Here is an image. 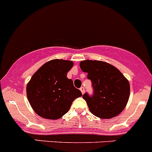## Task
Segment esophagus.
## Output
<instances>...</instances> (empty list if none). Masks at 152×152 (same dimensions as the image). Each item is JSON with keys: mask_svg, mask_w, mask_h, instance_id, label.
<instances>
[{"mask_svg": "<svg viewBox=\"0 0 152 152\" xmlns=\"http://www.w3.org/2000/svg\"><path fill=\"white\" fill-rule=\"evenodd\" d=\"M80 91H81V92H82V94H84L85 93V88L84 87H81L80 88Z\"/></svg>", "mask_w": 152, "mask_h": 152, "instance_id": "1", "label": "esophagus"}]
</instances>
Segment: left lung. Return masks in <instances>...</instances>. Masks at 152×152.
<instances>
[{"label": "left lung", "mask_w": 152, "mask_h": 152, "mask_svg": "<svg viewBox=\"0 0 152 152\" xmlns=\"http://www.w3.org/2000/svg\"><path fill=\"white\" fill-rule=\"evenodd\" d=\"M80 68L88 73L94 94L83 95L93 115L100 118H112L125 108L130 97V84L124 75L110 64L100 61H81Z\"/></svg>", "instance_id": "obj_1"}]
</instances>
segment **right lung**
Segmentation results:
<instances>
[{
    "instance_id": "add662e5",
    "label": "right lung",
    "mask_w": 152,
    "mask_h": 152,
    "mask_svg": "<svg viewBox=\"0 0 152 152\" xmlns=\"http://www.w3.org/2000/svg\"><path fill=\"white\" fill-rule=\"evenodd\" d=\"M73 66L71 61L54 59L44 64L32 76L26 87L28 100L41 117L56 120L69 111L72 103L82 96L66 77Z\"/></svg>"
}]
</instances>
